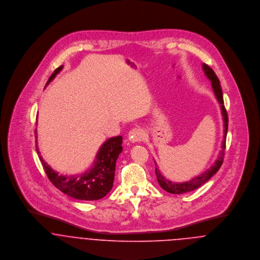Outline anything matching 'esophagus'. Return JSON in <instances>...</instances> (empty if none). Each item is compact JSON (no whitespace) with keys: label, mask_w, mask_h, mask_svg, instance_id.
<instances>
[{"label":"esophagus","mask_w":260,"mask_h":260,"mask_svg":"<svg viewBox=\"0 0 260 260\" xmlns=\"http://www.w3.org/2000/svg\"><path fill=\"white\" fill-rule=\"evenodd\" d=\"M144 138V133L141 129L139 128H134L132 129L129 134H128V139L129 141H131L132 143H137V142H140L142 141Z\"/></svg>","instance_id":"1"}]
</instances>
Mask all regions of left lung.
<instances>
[{"label":"left lung","instance_id":"left-lung-1","mask_svg":"<svg viewBox=\"0 0 260 260\" xmlns=\"http://www.w3.org/2000/svg\"><path fill=\"white\" fill-rule=\"evenodd\" d=\"M202 68L203 71L206 75V77L211 81V85H212V89L214 91V94L216 96L217 101L220 104V108H221V113H222L223 122H224V138L222 141V150L219 152V156L217 158V160L215 161V163L205 172H203L202 174L192 178L190 181L183 182V183H175L172 182L168 179H166L158 170V168H155V174L157 177V181L159 183V185L161 186L165 191L172 193V194H182L186 192H190L201 185H203L205 182H207L221 167L223 163V159H224V153H225V142H226V135H227V129H228V116H227V112L224 107V101H223L222 89L220 86V81L217 78L216 74L214 73V71L206 64H202ZM157 166V165H156Z\"/></svg>","mask_w":260,"mask_h":260}]
</instances>
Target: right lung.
<instances>
[{
  "label": "right lung",
  "instance_id": "1",
  "mask_svg": "<svg viewBox=\"0 0 260 260\" xmlns=\"http://www.w3.org/2000/svg\"><path fill=\"white\" fill-rule=\"evenodd\" d=\"M62 69L63 66L57 68L54 73L50 76L46 85H48ZM35 133L37 134V131H35ZM121 144L122 136L112 137L108 139L99 149L96 155V161L91 169L82 174L69 176L60 175L58 172L53 170L43 160L38 150L37 144L36 150L44 170L53 185L75 199L92 201L101 199L106 196L108 192H110L115 176L116 161L123 149Z\"/></svg>",
  "mask_w": 260,
  "mask_h": 260
}]
</instances>
